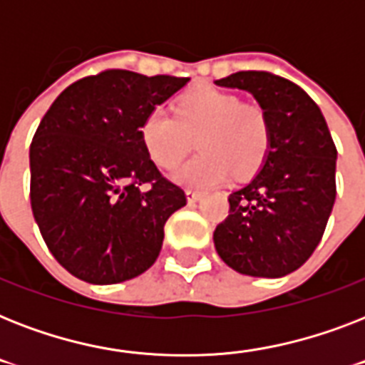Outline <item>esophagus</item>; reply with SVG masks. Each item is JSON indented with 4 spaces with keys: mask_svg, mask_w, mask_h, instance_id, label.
<instances>
[{
    "mask_svg": "<svg viewBox=\"0 0 365 365\" xmlns=\"http://www.w3.org/2000/svg\"><path fill=\"white\" fill-rule=\"evenodd\" d=\"M200 197H202V191H200V189H187L189 202H197Z\"/></svg>",
    "mask_w": 365,
    "mask_h": 365,
    "instance_id": "esophagus-1",
    "label": "esophagus"
}]
</instances>
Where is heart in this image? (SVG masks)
Returning a JSON list of instances; mask_svg holds the SVG:
<instances>
[{
	"mask_svg": "<svg viewBox=\"0 0 365 365\" xmlns=\"http://www.w3.org/2000/svg\"><path fill=\"white\" fill-rule=\"evenodd\" d=\"M202 149L174 172L178 182L210 185L231 172L248 176L261 166L271 145V125L265 110L242 102L239 94L214 87H197L176 100L174 113L153 108L140 125L148 155L160 168H172L193 148Z\"/></svg>",
	"mask_w": 365,
	"mask_h": 365,
	"instance_id": "1",
	"label": "heart"
}]
</instances>
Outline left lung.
Wrapping results in <instances>:
<instances>
[{
	"label": "left lung",
	"mask_w": 365,
	"mask_h": 365,
	"mask_svg": "<svg viewBox=\"0 0 365 365\" xmlns=\"http://www.w3.org/2000/svg\"><path fill=\"white\" fill-rule=\"evenodd\" d=\"M216 83L254 94L271 125L261 170L229 195V216L214 231L217 254L248 277H286L322 240L337 195V149L320 108L295 83L267 71Z\"/></svg>",
	"instance_id": "1"
}]
</instances>
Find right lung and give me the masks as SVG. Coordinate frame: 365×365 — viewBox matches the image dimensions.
<instances>
[{
	"instance_id": "add662e5",
	"label": "right lung",
	"mask_w": 365,
	"mask_h": 365,
	"mask_svg": "<svg viewBox=\"0 0 365 365\" xmlns=\"http://www.w3.org/2000/svg\"><path fill=\"white\" fill-rule=\"evenodd\" d=\"M189 77L104 70L60 93L30 145V202L54 259L91 284L153 265L166 220L187 205L140 138L148 111Z\"/></svg>"
}]
</instances>
